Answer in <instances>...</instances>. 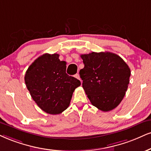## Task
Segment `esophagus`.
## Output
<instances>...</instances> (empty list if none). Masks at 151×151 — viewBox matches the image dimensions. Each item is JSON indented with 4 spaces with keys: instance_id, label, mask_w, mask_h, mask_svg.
<instances>
[{
    "instance_id": "obj_1",
    "label": "esophagus",
    "mask_w": 151,
    "mask_h": 151,
    "mask_svg": "<svg viewBox=\"0 0 151 151\" xmlns=\"http://www.w3.org/2000/svg\"><path fill=\"white\" fill-rule=\"evenodd\" d=\"M75 78H77V79H79L80 81H81V80L80 79V75H79L78 73H76V75H75Z\"/></svg>"
}]
</instances>
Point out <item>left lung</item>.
<instances>
[{"mask_svg":"<svg viewBox=\"0 0 151 151\" xmlns=\"http://www.w3.org/2000/svg\"><path fill=\"white\" fill-rule=\"evenodd\" d=\"M84 68L80 70L83 87L93 106L102 111L114 109L122 101L129 83L131 71L114 53L81 55Z\"/></svg>","mask_w":151,"mask_h":151,"instance_id":"left-lung-1","label":"left lung"}]
</instances>
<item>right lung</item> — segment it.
I'll use <instances>...</instances> for the list:
<instances>
[{"label": "right lung", "instance_id": "1", "mask_svg": "<svg viewBox=\"0 0 151 151\" xmlns=\"http://www.w3.org/2000/svg\"><path fill=\"white\" fill-rule=\"evenodd\" d=\"M58 54H44L29 66L25 83L31 97L45 113L59 114L69 106L73 93L81 81L67 75L66 63Z\"/></svg>", "mask_w": 151, "mask_h": 151}]
</instances>
